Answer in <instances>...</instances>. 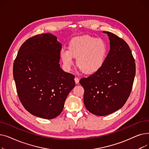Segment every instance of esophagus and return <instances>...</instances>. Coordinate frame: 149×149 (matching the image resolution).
<instances>
[{"instance_id":"obj_1","label":"esophagus","mask_w":149,"mask_h":149,"mask_svg":"<svg viewBox=\"0 0 149 149\" xmlns=\"http://www.w3.org/2000/svg\"><path fill=\"white\" fill-rule=\"evenodd\" d=\"M74 80H75V82L76 84L79 83V78H78L77 77H75Z\"/></svg>"}]
</instances>
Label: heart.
I'll return each instance as SVG.
<instances>
[{"instance_id":"obj_1","label":"heart","mask_w":149,"mask_h":149,"mask_svg":"<svg viewBox=\"0 0 149 149\" xmlns=\"http://www.w3.org/2000/svg\"><path fill=\"white\" fill-rule=\"evenodd\" d=\"M108 53V47L103 39L90 36L74 38L69 49L63 48L60 56L65 66L70 69L77 58V65L87 74H93L103 66Z\"/></svg>"}]
</instances>
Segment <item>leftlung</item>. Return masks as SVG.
<instances>
[{
	"label": "left lung",
	"mask_w": 149,
	"mask_h": 149,
	"mask_svg": "<svg viewBox=\"0 0 149 149\" xmlns=\"http://www.w3.org/2000/svg\"><path fill=\"white\" fill-rule=\"evenodd\" d=\"M109 36L110 50L103 66L80 83L84 89V103L92 113L104 116L121 108L132 91L135 62L127 43L115 34Z\"/></svg>",
	"instance_id": "1"
}]
</instances>
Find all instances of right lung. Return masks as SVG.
Wrapping results in <instances>:
<instances>
[{
  "label": "right lung",
  "mask_w": 149,
  "mask_h": 149,
  "mask_svg": "<svg viewBox=\"0 0 149 149\" xmlns=\"http://www.w3.org/2000/svg\"><path fill=\"white\" fill-rule=\"evenodd\" d=\"M61 45L46 33L30 37L22 44L13 65V76L20 102L32 115L52 119L63 109L75 76L60 68Z\"/></svg>",
  "instance_id": "right-lung-1"
}]
</instances>
